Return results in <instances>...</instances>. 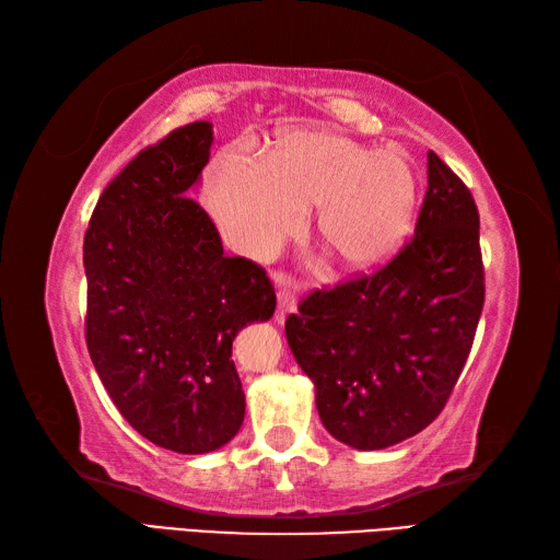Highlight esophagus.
<instances>
[{
  "instance_id": "obj_1",
  "label": "esophagus",
  "mask_w": 560,
  "mask_h": 560,
  "mask_svg": "<svg viewBox=\"0 0 560 560\" xmlns=\"http://www.w3.org/2000/svg\"><path fill=\"white\" fill-rule=\"evenodd\" d=\"M272 280H276V284H278V313H276V320L282 323L296 308V296H294V290H292V284H290V278H284L282 272H278V276H272Z\"/></svg>"
}]
</instances>
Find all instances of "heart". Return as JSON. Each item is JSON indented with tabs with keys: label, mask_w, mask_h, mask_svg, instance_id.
Here are the masks:
<instances>
[{
	"label": "heart",
	"mask_w": 560,
	"mask_h": 560,
	"mask_svg": "<svg viewBox=\"0 0 560 560\" xmlns=\"http://www.w3.org/2000/svg\"><path fill=\"white\" fill-rule=\"evenodd\" d=\"M416 173L399 149H368L335 132H290L264 163L221 152L203 171V201L223 235L268 256L316 207V233L351 270L377 266L411 228Z\"/></svg>",
	"instance_id": "1"
}]
</instances>
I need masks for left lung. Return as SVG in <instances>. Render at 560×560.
<instances>
[{
  "instance_id": "8db88e82",
  "label": "left lung",
  "mask_w": 560,
  "mask_h": 560,
  "mask_svg": "<svg viewBox=\"0 0 560 560\" xmlns=\"http://www.w3.org/2000/svg\"><path fill=\"white\" fill-rule=\"evenodd\" d=\"M482 304L475 199L428 152V192L406 247L373 276L311 292L284 320L325 430L361 452L425 430L466 365Z\"/></svg>"
}]
</instances>
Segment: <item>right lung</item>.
Segmentation results:
<instances>
[{"instance_id":"1","label":"right lung","mask_w":560,"mask_h":560,"mask_svg":"<svg viewBox=\"0 0 560 560\" xmlns=\"http://www.w3.org/2000/svg\"><path fill=\"white\" fill-rule=\"evenodd\" d=\"M213 126L197 120L147 147L106 185L83 244L88 351L120 416L177 454L235 438L244 392L233 339L276 313L261 266L225 256L192 199Z\"/></svg>"}]
</instances>
